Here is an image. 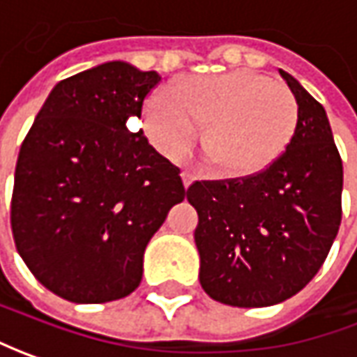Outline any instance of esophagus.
Wrapping results in <instances>:
<instances>
[{
	"label": "esophagus",
	"mask_w": 357,
	"mask_h": 357,
	"mask_svg": "<svg viewBox=\"0 0 357 357\" xmlns=\"http://www.w3.org/2000/svg\"><path fill=\"white\" fill-rule=\"evenodd\" d=\"M181 179H183V188H190L191 183H193L197 178H195L191 172H183V174H181Z\"/></svg>",
	"instance_id": "34e87169"
}]
</instances>
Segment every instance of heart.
<instances>
[{"label": "heart", "instance_id": "obj_1", "mask_svg": "<svg viewBox=\"0 0 357 357\" xmlns=\"http://www.w3.org/2000/svg\"><path fill=\"white\" fill-rule=\"evenodd\" d=\"M169 93L146 98L144 132L166 158L179 160L190 154L205 126V164L221 178L263 174L282 158L296 134V98L251 70L183 77Z\"/></svg>", "mask_w": 357, "mask_h": 357}]
</instances>
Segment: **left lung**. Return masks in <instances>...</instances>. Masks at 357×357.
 Instances as JSON below:
<instances>
[{
	"instance_id": "1",
	"label": "left lung",
	"mask_w": 357,
	"mask_h": 357,
	"mask_svg": "<svg viewBox=\"0 0 357 357\" xmlns=\"http://www.w3.org/2000/svg\"><path fill=\"white\" fill-rule=\"evenodd\" d=\"M298 105V126L273 167L247 179L195 181L199 282L217 302L273 306L301 292L324 264L342 221L344 167L324 106L278 70Z\"/></svg>"
}]
</instances>
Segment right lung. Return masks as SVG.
<instances>
[{"instance_id":"1","label":"right lung","mask_w":357,"mask_h":357,"mask_svg":"<svg viewBox=\"0 0 357 357\" xmlns=\"http://www.w3.org/2000/svg\"><path fill=\"white\" fill-rule=\"evenodd\" d=\"M160 80L124 61L73 75L56 82L21 144L15 247L65 301L102 304L138 289L146 245L188 195L179 167L132 132Z\"/></svg>"}]
</instances>
